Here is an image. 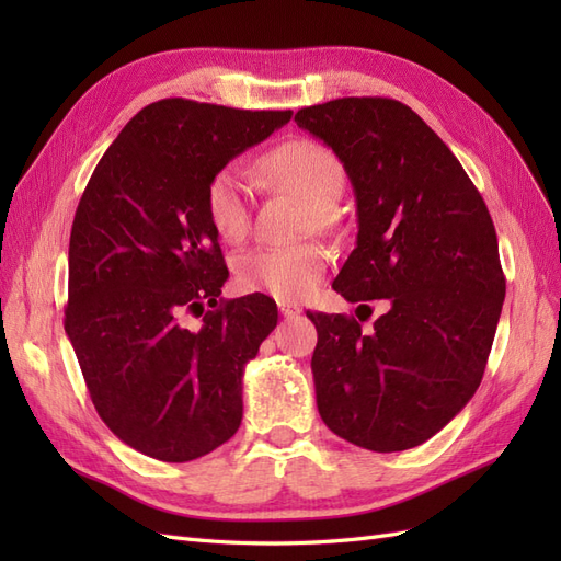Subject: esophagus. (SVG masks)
<instances>
[{
  "label": "esophagus",
  "mask_w": 561,
  "mask_h": 561,
  "mask_svg": "<svg viewBox=\"0 0 561 561\" xmlns=\"http://www.w3.org/2000/svg\"><path fill=\"white\" fill-rule=\"evenodd\" d=\"M278 311H280V316H283V318H295V316H299V313H301V309L297 307V304H287V301L278 304Z\"/></svg>",
  "instance_id": "esophagus-1"
}]
</instances>
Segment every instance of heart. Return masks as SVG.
<instances>
[{
	"label": "heart",
	"mask_w": 561,
	"mask_h": 561,
	"mask_svg": "<svg viewBox=\"0 0 561 561\" xmlns=\"http://www.w3.org/2000/svg\"><path fill=\"white\" fill-rule=\"evenodd\" d=\"M262 180L293 194L309 208L316 227L328 222L344 190V165L332 149L311 140L285 142L254 168ZM206 213L213 229L229 243L245 239L250 227V178L236 163L225 165L208 182ZM330 254L322 245H262L233 264L236 280L250 293H264L280 301H299L320 285Z\"/></svg>",
	"instance_id": "obj_1"
}]
</instances>
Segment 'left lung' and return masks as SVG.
Masks as SVG:
<instances>
[{
  "mask_svg": "<svg viewBox=\"0 0 561 561\" xmlns=\"http://www.w3.org/2000/svg\"><path fill=\"white\" fill-rule=\"evenodd\" d=\"M295 122L332 147L358 206V241L332 287L360 307L390 301L369 334L307 311L320 419L363 449H412L482 381L505 299L494 222L451 149L398 100L339 98Z\"/></svg>",
  "mask_w": 561,
  "mask_h": 561,
  "instance_id": "left-lung-1",
  "label": "left lung"
}]
</instances>
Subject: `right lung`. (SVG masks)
Listing matches in <instances>:
<instances>
[{"label": "right lung", "mask_w": 561, "mask_h": 561, "mask_svg": "<svg viewBox=\"0 0 561 561\" xmlns=\"http://www.w3.org/2000/svg\"><path fill=\"white\" fill-rule=\"evenodd\" d=\"M290 116L159 100L116 135L83 190L65 332L100 419L140 454L194 461L241 426L243 371L278 309L260 293L219 299L229 271L206 190ZM184 312L204 316L198 331Z\"/></svg>", "instance_id": "add662e5"}]
</instances>
